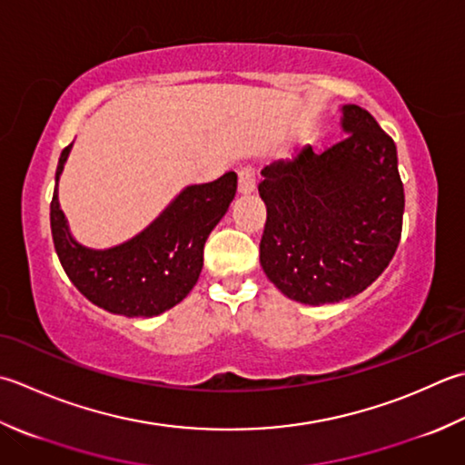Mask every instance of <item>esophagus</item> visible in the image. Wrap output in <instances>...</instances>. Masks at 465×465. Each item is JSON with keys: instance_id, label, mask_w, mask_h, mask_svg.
Segmentation results:
<instances>
[{"instance_id": "obj_1", "label": "esophagus", "mask_w": 465, "mask_h": 465, "mask_svg": "<svg viewBox=\"0 0 465 465\" xmlns=\"http://www.w3.org/2000/svg\"><path fill=\"white\" fill-rule=\"evenodd\" d=\"M256 191V177H253V169L245 167L240 171V179H238V193L240 195H250Z\"/></svg>"}]
</instances>
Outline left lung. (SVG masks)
I'll use <instances>...</instances> for the list:
<instances>
[{"mask_svg":"<svg viewBox=\"0 0 465 465\" xmlns=\"http://www.w3.org/2000/svg\"><path fill=\"white\" fill-rule=\"evenodd\" d=\"M344 139L262 171L266 203L260 263L282 294L322 306L357 296L393 260L405 193L397 147L357 104L342 108Z\"/></svg>","mask_w":465,"mask_h":465,"instance_id":"obj_1","label":"left lung"}]
</instances>
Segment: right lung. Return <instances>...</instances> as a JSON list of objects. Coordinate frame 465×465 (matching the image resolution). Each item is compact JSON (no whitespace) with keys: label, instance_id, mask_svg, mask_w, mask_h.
<instances>
[{"label":"right lung","instance_id":"1","mask_svg":"<svg viewBox=\"0 0 465 465\" xmlns=\"http://www.w3.org/2000/svg\"><path fill=\"white\" fill-rule=\"evenodd\" d=\"M72 144L62 151L50 203L54 248L66 276L82 296L106 312L153 318L183 300L203 268V245L238 189V175L225 173L212 183L187 185L144 227L113 248H86L70 233L60 209L58 181Z\"/></svg>","mask_w":465,"mask_h":465}]
</instances>
